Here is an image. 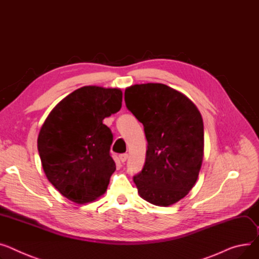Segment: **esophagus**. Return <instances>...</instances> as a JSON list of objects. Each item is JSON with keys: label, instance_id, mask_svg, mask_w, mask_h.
<instances>
[{"label": "esophagus", "instance_id": "obj_1", "mask_svg": "<svg viewBox=\"0 0 259 259\" xmlns=\"http://www.w3.org/2000/svg\"><path fill=\"white\" fill-rule=\"evenodd\" d=\"M127 158H128V154H120L118 156V159L120 162H125L127 160Z\"/></svg>", "mask_w": 259, "mask_h": 259}]
</instances>
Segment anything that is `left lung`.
Wrapping results in <instances>:
<instances>
[{"label":"left lung","instance_id":"left-lung-1","mask_svg":"<svg viewBox=\"0 0 259 259\" xmlns=\"http://www.w3.org/2000/svg\"><path fill=\"white\" fill-rule=\"evenodd\" d=\"M125 102L148 142L145 165L133 177L137 191L151 204H175L194 187L202 165L201 113L185 95L161 83L127 88Z\"/></svg>","mask_w":259,"mask_h":259}]
</instances>
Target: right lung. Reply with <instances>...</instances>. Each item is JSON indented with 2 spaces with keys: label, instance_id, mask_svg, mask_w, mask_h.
Listing matches in <instances>:
<instances>
[{
  "label": "right lung",
  "instance_id": "right-lung-1",
  "mask_svg": "<svg viewBox=\"0 0 259 259\" xmlns=\"http://www.w3.org/2000/svg\"><path fill=\"white\" fill-rule=\"evenodd\" d=\"M119 89L83 86L53 108L39 131L37 148L48 180L75 203L105 194L115 170L111 130L103 119L122 107Z\"/></svg>",
  "mask_w": 259,
  "mask_h": 259
}]
</instances>
